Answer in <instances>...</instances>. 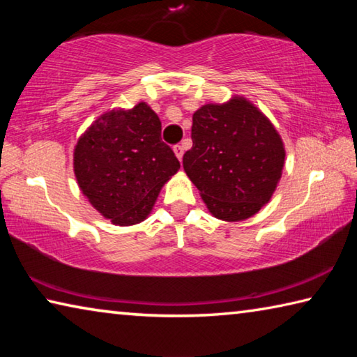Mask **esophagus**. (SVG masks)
<instances>
[{
	"label": "esophagus",
	"instance_id": "obj_1",
	"mask_svg": "<svg viewBox=\"0 0 357 357\" xmlns=\"http://www.w3.org/2000/svg\"><path fill=\"white\" fill-rule=\"evenodd\" d=\"M173 151H174V154H176V157H178L179 160L183 159V155H184V146H183V144H176V146L173 148Z\"/></svg>",
	"mask_w": 357,
	"mask_h": 357
}]
</instances>
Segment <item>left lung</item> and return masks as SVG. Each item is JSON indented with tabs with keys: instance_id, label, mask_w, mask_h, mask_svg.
<instances>
[{
	"instance_id": "obj_1",
	"label": "left lung",
	"mask_w": 357,
	"mask_h": 357,
	"mask_svg": "<svg viewBox=\"0 0 357 357\" xmlns=\"http://www.w3.org/2000/svg\"><path fill=\"white\" fill-rule=\"evenodd\" d=\"M187 176L215 219L241 222L271 200L285 165V146L268 116L243 96L206 104L192 116Z\"/></svg>"
}]
</instances>
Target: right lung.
I'll list each match as a JSON object with an SVG mask.
<instances>
[{
  "label": "right lung",
  "mask_w": 357,
  "mask_h": 357,
  "mask_svg": "<svg viewBox=\"0 0 357 357\" xmlns=\"http://www.w3.org/2000/svg\"><path fill=\"white\" fill-rule=\"evenodd\" d=\"M162 123L146 102L110 110L78 138L74 173L99 213L119 227L143 222L179 160L160 138Z\"/></svg>",
  "instance_id": "right-lung-1"
}]
</instances>
